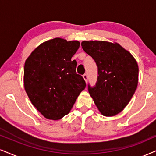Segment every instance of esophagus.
<instances>
[{
    "mask_svg": "<svg viewBox=\"0 0 156 156\" xmlns=\"http://www.w3.org/2000/svg\"><path fill=\"white\" fill-rule=\"evenodd\" d=\"M83 79L85 80V81H86V83L88 82V75L87 74H84L83 76Z\"/></svg>",
    "mask_w": 156,
    "mask_h": 156,
    "instance_id": "obj_1",
    "label": "esophagus"
}]
</instances>
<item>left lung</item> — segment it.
<instances>
[{
    "label": "left lung",
    "mask_w": 156,
    "mask_h": 156,
    "mask_svg": "<svg viewBox=\"0 0 156 156\" xmlns=\"http://www.w3.org/2000/svg\"><path fill=\"white\" fill-rule=\"evenodd\" d=\"M83 50L98 67L96 86L88 92L102 115L112 117L127 105L137 89L139 69L135 59L118 43L83 41Z\"/></svg>",
    "instance_id": "obj_1"
}]
</instances>
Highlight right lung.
I'll use <instances>...</instances> for the list:
<instances>
[{
    "label": "right lung",
    "instance_id": "add662e5",
    "mask_svg": "<svg viewBox=\"0 0 156 156\" xmlns=\"http://www.w3.org/2000/svg\"><path fill=\"white\" fill-rule=\"evenodd\" d=\"M80 47L78 41L55 38L43 42L27 59L24 88L34 107L49 119L58 120L71 110L86 88L71 60Z\"/></svg>",
    "mask_w": 156,
    "mask_h": 156
}]
</instances>
